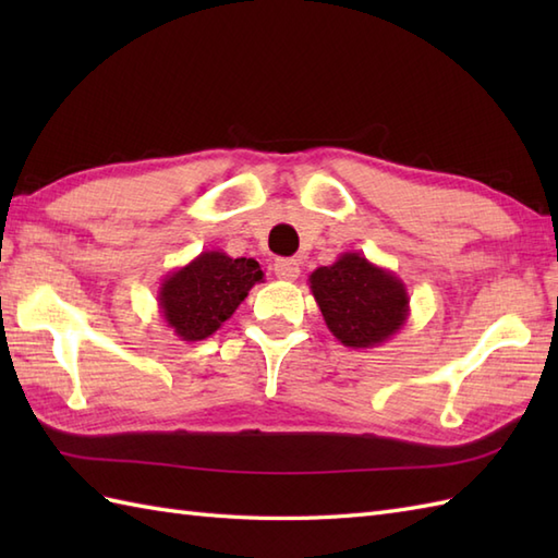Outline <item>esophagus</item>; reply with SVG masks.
Wrapping results in <instances>:
<instances>
[{"mask_svg":"<svg viewBox=\"0 0 558 558\" xmlns=\"http://www.w3.org/2000/svg\"><path fill=\"white\" fill-rule=\"evenodd\" d=\"M272 270H276V276L280 280H286V282H292V280L300 278L298 258H278L276 264H272Z\"/></svg>","mask_w":558,"mask_h":558,"instance_id":"obj_1","label":"esophagus"}]
</instances>
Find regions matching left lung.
<instances>
[{
	"mask_svg": "<svg viewBox=\"0 0 558 558\" xmlns=\"http://www.w3.org/2000/svg\"><path fill=\"white\" fill-rule=\"evenodd\" d=\"M310 290L328 330L345 348H378L408 324L405 282L360 252H345L330 266L316 268Z\"/></svg>",
	"mask_w": 558,
	"mask_h": 558,
	"instance_id": "obj_1",
	"label": "left lung"
}]
</instances>
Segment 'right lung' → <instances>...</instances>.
<instances>
[{
  "label": "right lung",
  "instance_id": "1",
  "mask_svg": "<svg viewBox=\"0 0 558 558\" xmlns=\"http://www.w3.org/2000/svg\"><path fill=\"white\" fill-rule=\"evenodd\" d=\"M260 280L264 270L258 260L232 258L220 248H210L162 278L158 310L180 340H206L228 322Z\"/></svg>",
  "mask_w": 558,
  "mask_h": 558
}]
</instances>
